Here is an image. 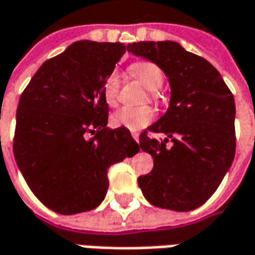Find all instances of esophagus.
<instances>
[{"mask_svg":"<svg viewBox=\"0 0 255 255\" xmlns=\"http://www.w3.org/2000/svg\"><path fill=\"white\" fill-rule=\"evenodd\" d=\"M131 137H133V139L136 140V141H137V143H139V133H131Z\"/></svg>","mask_w":255,"mask_h":255,"instance_id":"34e87169","label":"esophagus"}]
</instances>
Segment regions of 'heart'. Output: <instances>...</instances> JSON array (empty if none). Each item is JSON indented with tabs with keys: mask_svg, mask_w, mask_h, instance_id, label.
<instances>
[{
	"mask_svg": "<svg viewBox=\"0 0 255 255\" xmlns=\"http://www.w3.org/2000/svg\"><path fill=\"white\" fill-rule=\"evenodd\" d=\"M131 76H134L150 91H155L163 85V73L160 67L151 61H139L131 64ZM102 97L109 107H115L118 104L119 92V76L118 73L108 74L102 83ZM153 119V109L150 107H125L118 109L111 116V124L116 128H126L129 130H139L150 124Z\"/></svg>",
	"mask_w": 255,
	"mask_h": 255,
	"instance_id": "obj_1",
	"label": "heart"
}]
</instances>
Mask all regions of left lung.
Wrapping results in <instances>:
<instances>
[{
    "label": "left lung",
    "mask_w": 255,
    "mask_h": 255,
    "mask_svg": "<svg viewBox=\"0 0 255 255\" xmlns=\"http://www.w3.org/2000/svg\"><path fill=\"white\" fill-rule=\"evenodd\" d=\"M129 52L161 68L171 90L167 112L147 128L167 137L140 136V147L154 158V167L137 184L154 206L194 211L213 195L233 163V94L208 60L177 42L130 43ZM168 138L171 149L165 147Z\"/></svg>",
    "instance_id": "8db88e82"
}]
</instances>
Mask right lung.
Instances as JSON below:
<instances>
[{
	"mask_svg": "<svg viewBox=\"0 0 255 255\" xmlns=\"http://www.w3.org/2000/svg\"><path fill=\"white\" fill-rule=\"evenodd\" d=\"M129 44L80 40L46 60L20 95L13 155L36 198L60 215L97 208L108 168L139 153L126 128H108L102 83Z\"/></svg>",
	"mask_w": 255,
	"mask_h": 255,
	"instance_id": "add662e5",
	"label": "right lung"
}]
</instances>
